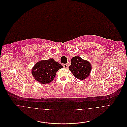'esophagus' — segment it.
<instances>
[{
	"mask_svg": "<svg viewBox=\"0 0 127 127\" xmlns=\"http://www.w3.org/2000/svg\"><path fill=\"white\" fill-rule=\"evenodd\" d=\"M63 66H64V68H67V64H64L63 65Z\"/></svg>",
	"mask_w": 127,
	"mask_h": 127,
	"instance_id": "34e87169",
	"label": "esophagus"
}]
</instances>
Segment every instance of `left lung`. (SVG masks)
I'll return each instance as SVG.
<instances>
[{
	"label": "left lung",
	"mask_w": 127,
	"mask_h": 127,
	"mask_svg": "<svg viewBox=\"0 0 127 127\" xmlns=\"http://www.w3.org/2000/svg\"><path fill=\"white\" fill-rule=\"evenodd\" d=\"M91 67V63L88 61L84 60L79 56H75L71 60V65L69 66V70L75 78L84 80L89 76Z\"/></svg>",
	"instance_id": "1"
}]
</instances>
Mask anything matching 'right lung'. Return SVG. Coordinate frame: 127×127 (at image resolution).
Segmentation results:
<instances>
[{
	"label": "right lung",
	"instance_id": "1",
	"mask_svg": "<svg viewBox=\"0 0 127 127\" xmlns=\"http://www.w3.org/2000/svg\"><path fill=\"white\" fill-rule=\"evenodd\" d=\"M63 67L53 59H49L37 62L33 67L31 73L34 78L40 83L48 84L54 79L57 72Z\"/></svg>",
	"mask_w": 127,
	"mask_h": 127
}]
</instances>
